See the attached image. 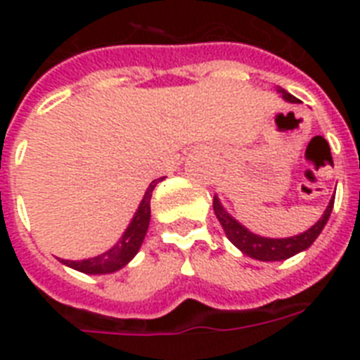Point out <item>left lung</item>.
<instances>
[{
    "label": "left lung",
    "mask_w": 360,
    "mask_h": 360,
    "mask_svg": "<svg viewBox=\"0 0 360 360\" xmlns=\"http://www.w3.org/2000/svg\"><path fill=\"white\" fill-rule=\"evenodd\" d=\"M276 93L282 95L285 103L297 104V101L293 95L282 89V87H276ZM333 205H335V196L330 198L329 205L323 211V214L319 217V220L312 228H308L307 231L302 233H297V236L291 237H282V239H274V237H263L257 236L254 231H250L246 226H243L239 220L226 211V207L222 205L219 196H214L213 200V209L217 219H219L222 230H224L226 237L233 243V245L239 248L245 256L252 257V259H257V262H284L288 257L295 256L299 252L307 250L308 246H312V243L318 239V236L321 233V230L327 224L330 213H333Z\"/></svg>",
    "instance_id": "obj_1"
}]
</instances>
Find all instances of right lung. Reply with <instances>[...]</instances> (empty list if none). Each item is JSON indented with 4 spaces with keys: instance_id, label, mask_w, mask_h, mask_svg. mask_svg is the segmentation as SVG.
Returning a JSON list of instances; mask_svg holds the SVG:
<instances>
[{
    "instance_id": "1",
    "label": "right lung",
    "mask_w": 360,
    "mask_h": 360,
    "mask_svg": "<svg viewBox=\"0 0 360 360\" xmlns=\"http://www.w3.org/2000/svg\"><path fill=\"white\" fill-rule=\"evenodd\" d=\"M160 181H164V177L151 181V185L147 186L146 194L141 198L134 217H132V220L127 226V230L123 231V236L120 237V240L112 248H108V250L95 257L78 259V262L61 259V263L84 274H112L123 269L124 265H129L134 259L136 254L140 252L141 243L146 239L149 220H151V194Z\"/></svg>"
}]
</instances>
